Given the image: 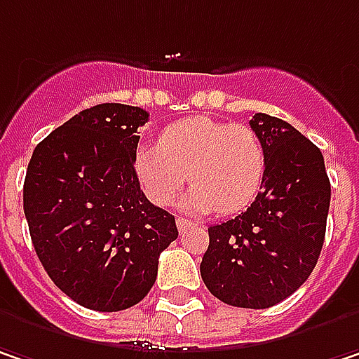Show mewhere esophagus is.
<instances>
[{
	"mask_svg": "<svg viewBox=\"0 0 359 359\" xmlns=\"http://www.w3.org/2000/svg\"><path fill=\"white\" fill-rule=\"evenodd\" d=\"M191 226H193V222H189V219H184V217H177V228H179V232L189 230Z\"/></svg>",
	"mask_w": 359,
	"mask_h": 359,
	"instance_id": "esophagus-1",
	"label": "esophagus"
}]
</instances>
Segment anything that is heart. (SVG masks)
Masks as SVG:
<instances>
[{
    "mask_svg": "<svg viewBox=\"0 0 359 359\" xmlns=\"http://www.w3.org/2000/svg\"><path fill=\"white\" fill-rule=\"evenodd\" d=\"M133 164L146 195L158 205H168L189 177L193 189L182 208L236 213L261 191L267 154L252 127L193 116L166 127L158 146L140 147Z\"/></svg>",
    "mask_w": 359,
    "mask_h": 359,
    "instance_id": "b5f03b06",
    "label": "heart"
}]
</instances>
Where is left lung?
Here are the masks:
<instances>
[{"instance_id":"8db88e82","label":"left lung","mask_w":359,"mask_h":359,"mask_svg":"<svg viewBox=\"0 0 359 359\" xmlns=\"http://www.w3.org/2000/svg\"><path fill=\"white\" fill-rule=\"evenodd\" d=\"M250 127L267 154L263 191L245 213L208 228L201 277L224 304L269 309L294 294L316 267L331 182L320 149L290 123L257 113Z\"/></svg>"}]
</instances>
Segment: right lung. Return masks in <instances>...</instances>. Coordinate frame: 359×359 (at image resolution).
<instances>
[{
	"mask_svg": "<svg viewBox=\"0 0 359 359\" xmlns=\"http://www.w3.org/2000/svg\"><path fill=\"white\" fill-rule=\"evenodd\" d=\"M147 116L96 104L49 133L28 162L24 215L34 250L55 285L90 310L142 302L160 252L179 236L175 215L147 201L135 175Z\"/></svg>",
	"mask_w": 359,
	"mask_h": 359,
	"instance_id": "add662e5",
	"label": "right lung"
}]
</instances>
